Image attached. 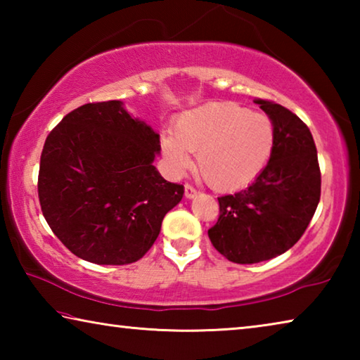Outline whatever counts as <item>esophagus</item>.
I'll return each instance as SVG.
<instances>
[{
  "mask_svg": "<svg viewBox=\"0 0 360 360\" xmlns=\"http://www.w3.org/2000/svg\"><path fill=\"white\" fill-rule=\"evenodd\" d=\"M184 195H186V198H193V197H197V191H195V188L191 184H186L184 186Z\"/></svg>",
  "mask_w": 360,
  "mask_h": 360,
  "instance_id": "34e87169",
  "label": "esophagus"
}]
</instances>
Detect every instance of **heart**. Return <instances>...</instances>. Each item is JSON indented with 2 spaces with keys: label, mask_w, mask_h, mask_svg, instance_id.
Instances as JSON below:
<instances>
[{
  "label": "heart",
  "mask_w": 360,
  "mask_h": 360,
  "mask_svg": "<svg viewBox=\"0 0 360 360\" xmlns=\"http://www.w3.org/2000/svg\"><path fill=\"white\" fill-rule=\"evenodd\" d=\"M273 144L271 122L230 101L187 111L176 122V133H167L162 139L176 173L191 167V152H198L200 174L222 192L251 184L270 160Z\"/></svg>",
  "instance_id": "b5f03b06"
}]
</instances>
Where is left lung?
<instances>
[{
  "label": "left lung",
  "mask_w": 360,
  "mask_h": 360,
  "mask_svg": "<svg viewBox=\"0 0 360 360\" xmlns=\"http://www.w3.org/2000/svg\"><path fill=\"white\" fill-rule=\"evenodd\" d=\"M270 115L275 144L251 186L219 197V219L208 236L225 259L257 264L302 238L321 198L318 150L307 124L275 101L255 98Z\"/></svg>",
  "instance_id": "obj_1"
}]
</instances>
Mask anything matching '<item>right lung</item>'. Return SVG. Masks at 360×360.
<instances>
[{
  "label": "right lung",
  "mask_w": 360,
  "mask_h": 360,
  "mask_svg": "<svg viewBox=\"0 0 360 360\" xmlns=\"http://www.w3.org/2000/svg\"><path fill=\"white\" fill-rule=\"evenodd\" d=\"M160 136L119 100L66 114L42 148L41 211L70 251L98 265L133 264L149 251L184 186L152 165Z\"/></svg>",
  "instance_id": "add662e5"
}]
</instances>
